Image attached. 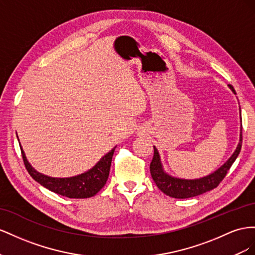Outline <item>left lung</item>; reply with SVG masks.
<instances>
[{"mask_svg": "<svg viewBox=\"0 0 255 255\" xmlns=\"http://www.w3.org/2000/svg\"><path fill=\"white\" fill-rule=\"evenodd\" d=\"M230 89L235 93V90L233 89L232 85H229ZM236 94V93H235ZM242 120V114H241ZM243 126L241 129V137H239V143L235 151L233 152V155L230 157V159L225 162L223 165H221L219 169L216 170L214 173L209 174L207 176H204L198 179H183L177 178L169 175L168 173L163 171L161 161H160V156L157 148L154 146V157L149 165L150 175L156 183L157 187L161 190L164 194L171 196V198L175 199H188L193 198V196L200 195L205 193L207 191L213 190L216 187H218L223 178L227 175L228 171L234 163L236 158L238 157L239 152L242 149L243 144Z\"/></svg>", "mask_w": 255, "mask_h": 255, "instance_id": "left-lung-1", "label": "left lung"}]
</instances>
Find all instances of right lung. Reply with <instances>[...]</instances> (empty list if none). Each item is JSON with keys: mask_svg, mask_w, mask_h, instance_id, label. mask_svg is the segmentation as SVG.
I'll use <instances>...</instances> for the list:
<instances>
[{"mask_svg": "<svg viewBox=\"0 0 255 255\" xmlns=\"http://www.w3.org/2000/svg\"><path fill=\"white\" fill-rule=\"evenodd\" d=\"M20 148L28 174L41 186L49 189L50 191L63 196H67L70 199L91 198V196H94L100 191V189L106 185L108 180L112 157L115 150V147L112 148L107 155L99 160L95 166H93L91 170L85 173L72 177L55 178L43 175V174L35 171L32 168V165L28 163L22 147Z\"/></svg>", "mask_w": 255, "mask_h": 255, "instance_id": "1", "label": "right lung"}]
</instances>
